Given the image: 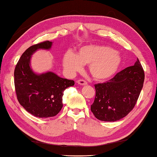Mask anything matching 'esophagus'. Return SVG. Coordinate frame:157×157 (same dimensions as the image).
<instances>
[{
	"instance_id": "esophagus-1",
	"label": "esophagus",
	"mask_w": 157,
	"mask_h": 157,
	"mask_svg": "<svg viewBox=\"0 0 157 157\" xmlns=\"http://www.w3.org/2000/svg\"><path fill=\"white\" fill-rule=\"evenodd\" d=\"M77 83H78L79 85H81V86H86L88 84V83L85 80H83V79H79V80L77 81Z\"/></svg>"
}]
</instances>
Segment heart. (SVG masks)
<instances>
[{
	"label": "heart",
	"mask_w": 157,
	"mask_h": 157,
	"mask_svg": "<svg viewBox=\"0 0 157 157\" xmlns=\"http://www.w3.org/2000/svg\"><path fill=\"white\" fill-rule=\"evenodd\" d=\"M122 63L120 53L107 46H82L76 55L67 52L63 57V66L70 74L80 71L82 65H88L90 75L97 80H106L114 75Z\"/></svg>",
	"instance_id": "1"
}]
</instances>
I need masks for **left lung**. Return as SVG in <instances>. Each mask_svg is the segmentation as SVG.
Listing matches in <instances>:
<instances>
[{
    "instance_id": "1",
    "label": "left lung",
    "mask_w": 157,
    "mask_h": 157,
    "mask_svg": "<svg viewBox=\"0 0 157 157\" xmlns=\"http://www.w3.org/2000/svg\"><path fill=\"white\" fill-rule=\"evenodd\" d=\"M144 81V72L137 59L134 65L117 73L106 83L95 84L91 111L101 121H116L134 107Z\"/></svg>"
}]
</instances>
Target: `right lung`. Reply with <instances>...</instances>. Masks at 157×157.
Returning a JSON list of instances; mask_svg holds the SVG:
<instances>
[{"mask_svg":"<svg viewBox=\"0 0 157 157\" xmlns=\"http://www.w3.org/2000/svg\"><path fill=\"white\" fill-rule=\"evenodd\" d=\"M52 42L33 45L23 53L15 67V86L17 100L28 113L40 118L56 115L63 107V92L74 86L73 80L52 71L38 73L31 66L32 56L38 50H51Z\"/></svg>","mask_w":157,"mask_h":157,"instance_id":"obj_1","label":"right lung"}]
</instances>
